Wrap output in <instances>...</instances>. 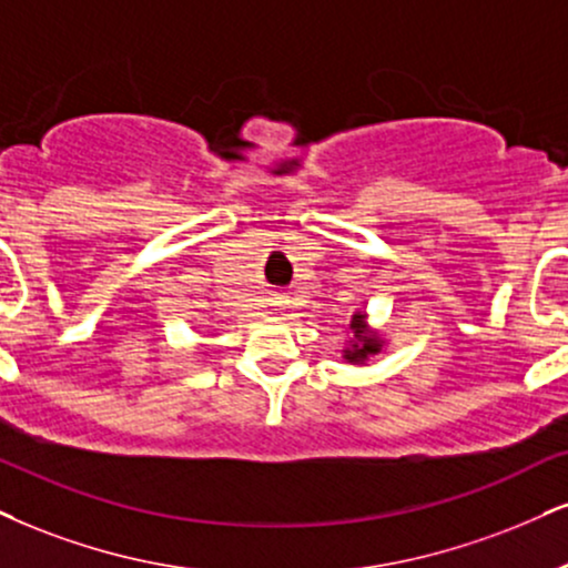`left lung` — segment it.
<instances>
[{
    "label": "left lung",
    "mask_w": 568,
    "mask_h": 568,
    "mask_svg": "<svg viewBox=\"0 0 568 568\" xmlns=\"http://www.w3.org/2000/svg\"><path fill=\"white\" fill-rule=\"evenodd\" d=\"M349 331L354 333V338L349 341V346L344 349V359H349L352 365H365L367 357H373V354L381 352L384 341L375 336V333L367 331L365 314H362V312L352 314Z\"/></svg>",
    "instance_id": "left-lung-1"
}]
</instances>
